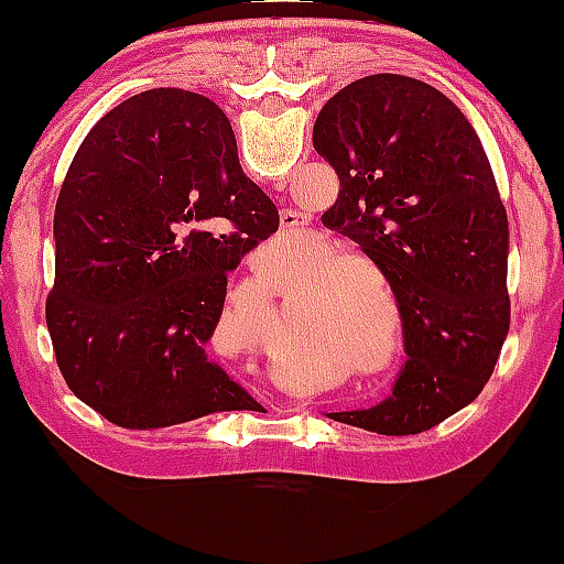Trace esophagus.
<instances>
[{"instance_id": "esophagus-1", "label": "esophagus", "mask_w": 564, "mask_h": 564, "mask_svg": "<svg viewBox=\"0 0 564 564\" xmlns=\"http://www.w3.org/2000/svg\"><path fill=\"white\" fill-rule=\"evenodd\" d=\"M304 225V219L296 215V212H283V217H281V228L286 230V232H294V230H300Z\"/></svg>"}]
</instances>
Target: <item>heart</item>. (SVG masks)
<instances>
[{
	"mask_svg": "<svg viewBox=\"0 0 564 564\" xmlns=\"http://www.w3.org/2000/svg\"><path fill=\"white\" fill-rule=\"evenodd\" d=\"M352 262L364 260L334 257V260L323 262V268H318V273L310 281V291H326L313 304H307V310L296 315L291 326H294V332L315 341H336V345L349 349L352 358L364 360L373 352L379 313L377 304L368 300L366 291L360 289L352 270H347ZM341 269L346 270L345 274L340 273Z\"/></svg>",
	"mask_w": 564,
	"mask_h": 564,
	"instance_id": "b5f03b06",
	"label": "heart"
}]
</instances>
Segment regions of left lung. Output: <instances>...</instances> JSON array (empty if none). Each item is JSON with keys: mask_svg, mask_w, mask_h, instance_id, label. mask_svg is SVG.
I'll use <instances>...</instances> for the list:
<instances>
[{"mask_svg": "<svg viewBox=\"0 0 564 564\" xmlns=\"http://www.w3.org/2000/svg\"><path fill=\"white\" fill-rule=\"evenodd\" d=\"M313 145L339 177L323 223L390 281L408 355L392 398L332 419L419 435L482 392L509 334V223L494 170L456 102L400 74L339 89Z\"/></svg>", "mask_w": 564, "mask_h": 564, "instance_id": "1", "label": "left lung"}]
</instances>
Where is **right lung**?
Wrapping results in <instances>:
<instances>
[{
	"mask_svg": "<svg viewBox=\"0 0 564 564\" xmlns=\"http://www.w3.org/2000/svg\"><path fill=\"white\" fill-rule=\"evenodd\" d=\"M275 230L209 97L159 87L108 111L55 206L47 328L68 390L124 430L257 408L204 347L228 273Z\"/></svg>",
	"mask_w": 564,
	"mask_h": 564,
	"instance_id": "right-lung-1",
	"label": "right lung"
}]
</instances>
